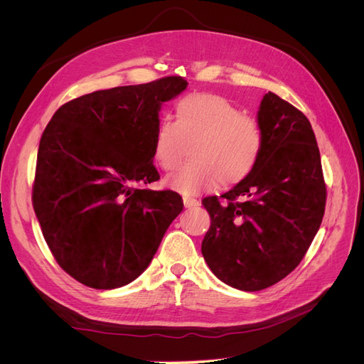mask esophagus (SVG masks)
Masks as SVG:
<instances>
[{"label":"esophagus","mask_w":364,"mask_h":364,"mask_svg":"<svg viewBox=\"0 0 364 364\" xmlns=\"http://www.w3.org/2000/svg\"><path fill=\"white\" fill-rule=\"evenodd\" d=\"M183 205H185V208L186 209H191V208H196V206H199L200 205V202L197 200V199H194V197H183Z\"/></svg>","instance_id":"1"}]
</instances>
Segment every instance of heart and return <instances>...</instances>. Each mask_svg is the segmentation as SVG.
Segmentation results:
<instances>
[{"label":"heart","mask_w":364,"mask_h":364,"mask_svg":"<svg viewBox=\"0 0 364 364\" xmlns=\"http://www.w3.org/2000/svg\"><path fill=\"white\" fill-rule=\"evenodd\" d=\"M190 146L191 162L165 179V186L183 196L246 179L259 159L262 134L255 119L225 97L190 94L176 105V121L162 118L158 123L153 158L164 171H171Z\"/></svg>","instance_id":"heart-1"}]
</instances>
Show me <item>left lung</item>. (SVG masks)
Returning <instances> with one entry per match:
<instances>
[{"label":"left lung","mask_w":364,"mask_h":364,"mask_svg":"<svg viewBox=\"0 0 364 364\" xmlns=\"http://www.w3.org/2000/svg\"><path fill=\"white\" fill-rule=\"evenodd\" d=\"M257 123L262 149L255 168L222 197H205L211 226L202 255L230 287L258 291L291 273L321 228L326 188L310 121L273 92Z\"/></svg>","instance_id":"left-lung-1"}]
</instances>
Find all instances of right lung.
I'll return each instance as SVG.
<instances>
[{"label":"right lung","instance_id":"1","mask_svg":"<svg viewBox=\"0 0 364 364\" xmlns=\"http://www.w3.org/2000/svg\"><path fill=\"white\" fill-rule=\"evenodd\" d=\"M179 75L95 91L60 106L39 142L33 208L59 266L91 289L135 281L183 208L159 179L153 135ZM141 186L137 188V185Z\"/></svg>","mask_w":364,"mask_h":364}]
</instances>
